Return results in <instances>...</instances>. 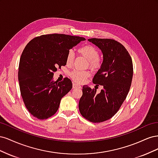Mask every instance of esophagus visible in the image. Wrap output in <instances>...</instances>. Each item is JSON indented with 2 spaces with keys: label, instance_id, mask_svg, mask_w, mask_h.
Returning <instances> with one entry per match:
<instances>
[{
  "label": "esophagus",
  "instance_id": "1",
  "mask_svg": "<svg viewBox=\"0 0 158 158\" xmlns=\"http://www.w3.org/2000/svg\"><path fill=\"white\" fill-rule=\"evenodd\" d=\"M73 89H75V88H81V86H80V85H78V84H76L75 83H73Z\"/></svg>",
  "mask_w": 158,
  "mask_h": 158
}]
</instances>
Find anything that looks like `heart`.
<instances>
[{
	"instance_id": "heart-1",
	"label": "heart",
	"mask_w": 158,
	"mask_h": 158,
	"mask_svg": "<svg viewBox=\"0 0 158 158\" xmlns=\"http://www.w3.org/2000/svg\"><path fill=\"white\" fill-rule=\"evenodd\" d=\"M79 54L85 57L88 61V66H89L93 70H98L102 66V60L99 59V51L96 47L92 45H84L78 49ZM74 60V53L73 50L69 51L66 57V64L70 65L73 64ZM91 73L89 70H73L70 73V78L74 82L77 83H82L90 76Z\"/></svg>"
}]
</instances>
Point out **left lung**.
Returning a JSON list of instances; mask_svg holds the SVG:
<instances>
[{
  "label": "left lung",
  "mask_w": 158,
  "mask_h": 158,
  "mask_svg": "<svg viewBox=\"0 0 158 158\" xmlns=\"http://www.w3.org/2000/svg\"><path fill=\"white\" fill-rule=\"evenodd\" d=\"M88 41L103 53V63L93 82L103 88L98 94L95 89L84 85L79 110L89 121L102 123L117 113L127 96L133 75L132 60L125 47L115 40L92 38Z\"/></svg>",
  "instance_id": "1"
}]
</instances>
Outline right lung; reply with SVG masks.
Returning a JSON list of instances; mask_svg holds the SVG:
<instances>
[{"instance_id": "1", "label": "right lung", "mask_w": 158, "mask_h": 158, "mask_svg": "<svg viewBox=\"0 0 158 158\" xmlns=\"http://www.w3.org/2000/svg\"><path fill=\"white\" fill-rule=\"evenodd\" d=\"M85 40L53 33L36 37L27 44L19 63L18 80L23 103L33 117L42 120L57 111L73 84L68 78L55 82L53 73L66 64L69 51Z\"/></svg>"}]
</instances>
